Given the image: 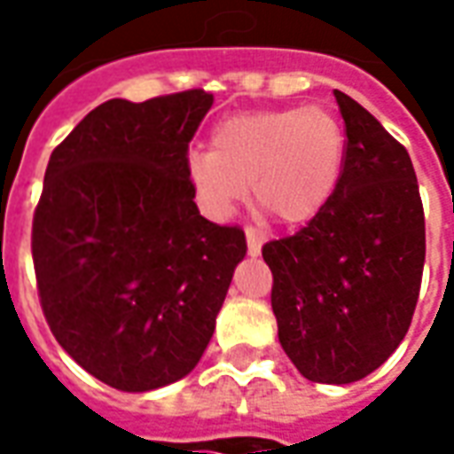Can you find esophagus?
<instances>
[{"label": "esophagus", "instance_id": "obj_1", "mask_svg": "<svg viewBox=\"0 0 454 454\" xmlns=\"http://www.w3.org/2000/svg\"><path fill=\"white\" fill-rule=\"evenodd\" d=\"M246 240H247V253L253 257L260 255L262 250V233H257L255 228H246Z\"/></svg>", "mask_w": 454, "mask_h": 454}]
</instances>
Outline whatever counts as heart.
<instances>
[{"instance_id":"b5f03b06","label":"heart","mask_w":454,"mask_h":454,"mask_svg":"<svg viewBox=\"0 0 454 454\" xmlns=\"http://www.w3.org/2000/svg\"><path fill=\"white\" fill-rule=\"evenodd\" d=\"M345 162V130L324 106H279L228 116L211 150H192L184 172L208 216L223 221L247 197L285 226H301L331 201Z\"/></svg>"}]
</instances>
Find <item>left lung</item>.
<instances>
[{
    "label": "left lung",
    "instance_id": "left-lung-1",
    "mask_svg": "<svg viewBox=\"0 0 454 454\" xmlns=\"http://www.w3.org/2000/svg\"><path fill=\"white\" fill-rule=\"evenodd\" d=\"M345 162L331 201L299 233L270 240L272 311L306 380L350 384L387 362L409 331L426 262V218L406 148L335 90Z\"/></svg>",
    "mask_w": 454,
    "mask_h": 454
}]
</instances>
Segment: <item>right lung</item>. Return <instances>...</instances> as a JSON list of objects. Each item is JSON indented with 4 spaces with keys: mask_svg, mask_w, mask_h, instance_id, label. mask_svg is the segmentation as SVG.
I'll return each instance as SVG.
<instances>
[{
    "mask_svg": "<svg viewBox=\"0 0 454 454\" xmlns=\"http://www.w3.org/2000/svg\"><path fill=\"white\" fill-rule=\"evenodd\" d=\"M214 104L204 90L109 99L53 150L31 253L45 321L121 391L187 377L216 328L246 233L199 214L184 172Z\"/></svg>",
    "mask_w": 454,
    "mask_h": 454,
    "instance_id": "obj_1",
    "label": "right lung"
}]
</instances>
